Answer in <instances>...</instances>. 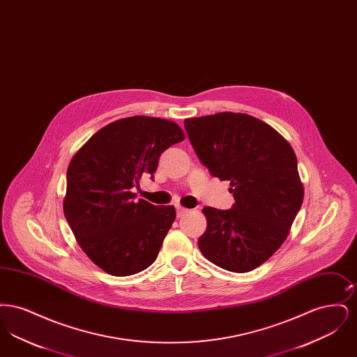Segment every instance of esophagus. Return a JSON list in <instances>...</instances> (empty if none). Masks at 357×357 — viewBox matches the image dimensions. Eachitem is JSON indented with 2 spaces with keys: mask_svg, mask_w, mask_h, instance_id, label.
Returning <instances> with one entry per match:
<instances>
[{
  "mask_svg": "<svg viewBox=\"0 0 357 357\" xmlns=\"http://www.w3.org/2000/svg\"><path fill=\"white\" fill-rule=\"evenodd\" d=\"M186 213H188V208L181 206V204H176V215H178V217H182V215H185Z\"/></svg>",
  "mask_w": 357,
  "mask_h": 357,
  "instance_id": "esophagus-1",
  "label": "esophagus"
}]
</instances>
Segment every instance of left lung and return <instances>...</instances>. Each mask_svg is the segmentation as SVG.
Returning a JSON list of instances; mask_svg holds the SVG:
<instances>
[{"mask_svg":"<svg viewBox=\"0 0 357 357\" xmlns=\"http://www.w3.org/2000/svg\"><path fill=\"white\" fill-rule=\"evenodd\" d=\"M185 128L202 165L230 181L236 199L229 210H202L199 250L225 271L250 272L280 249L303 204L296 153L273 127L246 114L191 118Z\"/></svg>","mask_w":357,"mask_h":357,"instance_id":"1","label":"left lung"}]
</instances>
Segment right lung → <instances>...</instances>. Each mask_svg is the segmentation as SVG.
Masks as SVG:
<instances>
[{
    "label": "right lung",
    "mask_w": 357,
    "mask_h": 357,
    "mask_svg": "<svg viewBox=\"0 0 357 357\" xmlns=\"http://www.w3.org/2000/svg\"><path fill=\"white\" fill-rule=\"evenodd\" d=\"M183 139L171 120L131 116L102 127L69 162L64 215L83 252L104 272L131 275L156 259L175 207L136 201L132 188L142 175L153 178L159 156Z\"/></svg>",
    "instance_id": "1"
}]
</instances>
